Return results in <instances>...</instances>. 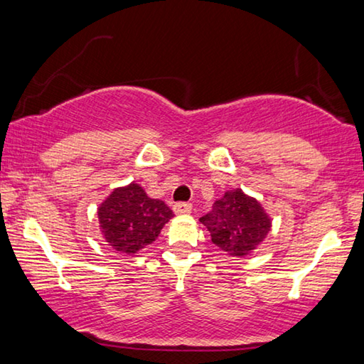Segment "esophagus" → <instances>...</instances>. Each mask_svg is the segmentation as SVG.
<instances>
[{
    "label": "esophagus",
    "mask_w": 364,
    "mask_h": 364,
    "mask_svg": "<svg viewBox=\"0 0 364 364\" xmlns=\"http://www.w3.org/2000/svg\"><path fill=\"white\" fill-rule=\"evenodd\" d=\"M191 208H193V205L189 204V202H176V204L173 205V212L181 215V213H189Z\"/></svg>",
    "instance_id": "obj_1"
}]
</instances>
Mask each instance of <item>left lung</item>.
Here are the masks:
<instances>
[{
  "label": "left lung",
  "instance_id": "8db88e82",
  "mask_svg": "<svg viewBox=\"0 0 364 364\" xmlns=\"http://www.w3.org/2000/svg\"><path fill=\"white\" fill-rule=\"evenodd\" d=\"M200 223L210 231L212 242L230 257H247L271 230V218L260 202L239 188L226 191Z\"/></svg>",
  "mask_w": 364,
  "mask_h": 364
}]
</instances>
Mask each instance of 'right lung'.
Returning a JSON list of instances; mask_svg holds the SVG:
<instances>
[{"instance_id":"obj_1","label":"right lung","mask_w":364,"mask_h":364,"mask_svg":"<svg viewBox=\"0 0 364 364\" xmlns=\"http://www.w3.org/2000/svg\"><path fill=\"white\" fill-rule=\"evenodd\" d=\"M173 212L164 200L152 199L138 183L115 188L97 208L104 241L119 254L133 255L159 237Z\"/></svg>"}]
</instances>
